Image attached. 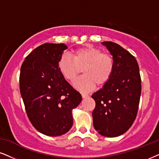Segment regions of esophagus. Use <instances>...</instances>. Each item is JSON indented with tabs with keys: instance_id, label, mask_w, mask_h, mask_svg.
<instances>
[{
	"instance_id": "1",
	"label": "esophagus",
	"mask_w": 159,
	"mask_h": 159,
	"mask_svg": "<svg viewBox=\"0 0 159 159\" xmlns=\"http://www.w3.org/2000/svg\"><path fill=\"white\" fill-rule=\"evenodd\" d=\"M81 96L83 98H87L89 97V95L88 94H81Z\"/></svg>"
}]
</instances>
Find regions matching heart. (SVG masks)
I'll return each mask as SVG.
<instances>
[{
  "label": "heart",
  "instance_id": "heart-1",
  "mask_svg": "<svg viewBox=\"0 0 159 159\" xmlns=\"http://www.w3.org/2000/svg\"><path fill=\"white\" fill-rule=\"evenodd\" d=\"M73 58L65 54L58 62L62 75L69 81H73L83 70L84 75L74 82L79 91L87 92L95 86L107 83L113 73L114 61L109 54L92 46L79 48L72 53Z\"/></svg>",
  "mask_w": 159,
  "mask_h": 159
}]
</instances>
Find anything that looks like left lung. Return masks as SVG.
I'll use <instances>...</instances> for the list:
<instances>
[{
    "mask_svg": "<svg viewBox=\"0 0 159 159\" xmlns=\"http://www.w3.org/2000/svg\"><path fill=\"white\" fill-rule=\"evenodd\" d=\"M114 61L113 73L107 83L92 95L94 128L100 135L119 136L130 128L137 114L141 77L136 59L121 46L103 42Z\"/></svg>",
    "mask_w": 159,
    "mask_h": 159,
    "instance_id": "obj_1",
    "label": "left lung"
}]
</instances>
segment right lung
Segmentation results:
<instances>
[{"label":"right lung","instance_id":"add662e5","mask_svg":"<svg viewBox=\"0 0 159 159\" xmlns=\"http://www.w3.org/2000/svg\"><path fill=\"white\" fill-rule=\"evenodd\" d=\"M66 49L62 43L43 44L27 56L20 69V89L29 119L38 131L49 136L69 131L72 111L82 99L58 67Z\"/></svg>","mask_w":159,"mask_h":159}]
</instances>
